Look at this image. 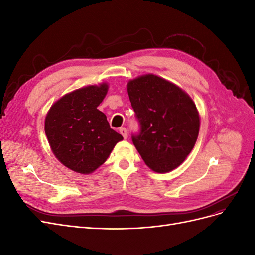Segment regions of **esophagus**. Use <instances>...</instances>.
Segmentation results:
<instances>
[{
    "mask_svg": "<svg viewBox=\"0 0 255 255\" xmlns=\"http://www.w3.org/2000/svg\"><path fill=\"white\" fill-rule=\"evenodd\" d=\"M119 133L123 136V138H125V139H127V138H128V130H127L126 128H119Z\"/></svg>",
    "mask_w": 255,
    "mask_h": 255,
    "instance_id": "esophagus-1",
    "label": "esophagus"
}]
</instances>
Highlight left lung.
<instances>
[{
	"instance_id": "obj_1",
	"label": "left lung",
	"mask_w": 255,
	"mask_h": 255,
	"mask_svg": "<svg viewBox=\"0 0 255 255\" xmlns=\"http://www.w3.org/2000/svg\"><path fill=\"white\" fill-rule=\"evenodd\" d=\"M128 94L140 126L132 140L145 165L158 173L179 167L199 135L194 101L176 85L154 74L130 80Z\"/></svg>"
}]
</instances>
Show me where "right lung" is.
<instances>
[{"label": "right lung", "mask_w": 255, "mask_h": 255, "mask_svg": "<svg viewBox=\"0 0 255 255\" xmlns=\"http://www.w3.org/2000/svg\"><path fill=\"white\" fill-rule=\"evenodd\" d=\"M107 90L106 83L76 89L54 103L45 117L44 130L52 152L75 172H94L123 139L97 109Z\"/></svg>", "instance_id": "obj_1"}]
</instances>
